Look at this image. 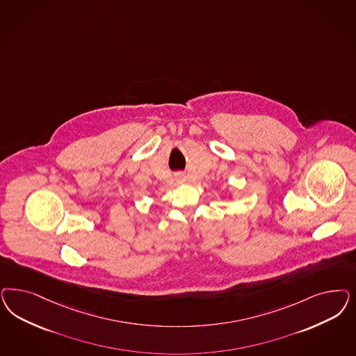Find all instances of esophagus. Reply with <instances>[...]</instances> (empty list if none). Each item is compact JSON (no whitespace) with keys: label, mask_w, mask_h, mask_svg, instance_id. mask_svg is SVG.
I'll list each match as a JSON object with an SVG mask.
<instances>
[{"label":"esophagus","mask_w":356,"mask_h":356,"mask_svg":"<svg viewBox=\"0 0 356 356\" xmlns=\"http://www.w3.org/2000/svg\"><path fill=\"white\" fill-rule=\"evenodd\" d=\"M175 181H177L178 184H184V181H186V177H184V174H182V172H178V174H175Z\"/></svg>","instance_id":"34e87169"}]
</instances>
